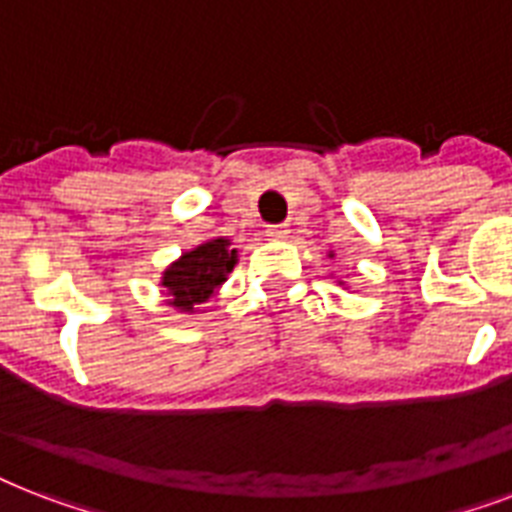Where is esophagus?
I'll list each match as a JSON object with an SVG mask.
<instances>
[{"label":"esophagus","mask_w":512,"mask_h":512,"mask_svg":"<svg viewBox=\"0 0 512 512\" xmlns=\"http://www.w3.org/2000/svg\"><path fill=\"white\" fill-rule=\"evenodd\" d=\"M265 233L271 236V239H287L289 236V225H268Z\"/></svg>","instance_id":"obj_1"}]
</instances>
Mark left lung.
Returning <instances> with one entry per match:
<instances>
[{
    "label": "left lung",
    "mask_w": 512,
    "mask_h": 512,
    "mask_svg": "<svg viewBox=\"0 0 512 512\" xmlns=\"http://www.w3.org/2000/svg\"><path fill=\"white\" fill-rule=\"evenodd\" d=\"M329 257L335 260V252H329ZM337 284H340V287H348V284H345V281H342V279H337Z\"/></svg>",
    "instance_id": "1"
}]
</instances>
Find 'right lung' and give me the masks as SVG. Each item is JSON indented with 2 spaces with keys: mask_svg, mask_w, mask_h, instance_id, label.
<instances>
[{
  "mask_svg": "<svg viewBox=\"0 0 512 512\" xmlns=\"http://www.w3.org/2000/svg\"><path fill=\"white\" fill-rule=\"evenodd\" d=\"M228 236H209L193 249L172 260L162 271L159 287L164 289V303L185 316L207 313L204 305L215 300L228 273L239 263V249L231 247Z\"/></svg>",
  "mask_w": 512,
  "mask_h": 512,
  "instance_id": "add662e5",
  "label": "right lung"
}]
</instances>
